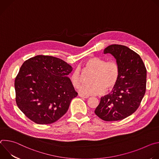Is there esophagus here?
<instances>
[{
	"label": "esophagus",
	"instance_id": "esophagus-1",
	"mask_svg": "<svg viewBox=\"0 0 159 159\" xmlns=\"http://www.w3.org/2000/svg\"><path fill=\"white\" fill-rule=\"evenodd\" d=\"M79 97H80V98H85V99H87V98H89V96H84V95H82V94H79Z\"/></svg>",
	"mask_w": 159,
	"mask_h": 159
}]
</instances>
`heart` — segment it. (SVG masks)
<instances>
[{
    "label": "heart",
    "instance_id": "heart-1",
    "mask_svg": "<svg viewBox=\"0 0 159 159\" xmlns=\"http://www.w3.org/2000/svg\"><path fill=\"white\" fill-rule=\"evenodd\" d=\"M85 69L94 72L91 82L93 84L82 85L79 93L84 96H97L112 90L117 84L120 76V68L118 63L113 60L106 61L105 60L94 57L89 58L84 63ZM72 85L78 89L82 83V74L79 68L76 69L70 75Z\"/></svg>",
    "mask_w": 159,
    "mask_h": 159
}]
</instances>
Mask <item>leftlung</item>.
<instances>
[{"label": "left lung", "mask_w": 159, "mask_h": 159, "mask_svg": "<svg viewBox=\"0 0 159 159\" xmlns=\"http://www.w3.org/2000/svg\"><path fill=\"white\" fill-rule=\"evenodd\" d=\"M104 53L115 58L120 76L111 93L101 98L94 112L104 121L121 120L132 115L140 105L146 91L147 69L140 55L124 45H109Z\"/></svg>", "instance_id": "1"}]
</instances>
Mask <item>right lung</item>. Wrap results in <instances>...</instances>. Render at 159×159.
Instances as JSON below:
<instances>
[{
    "label": "right lung",
    "instance_id": "right-lung-1",
    "mask_svg": "<svg viewBox=\"0 0 159 159\" xmlns=\"http://www.w3.org/2000/svg\"><path fill=\"white\" fill-rule=\"evenodd\" d=\"M72 71L69 64L52 56L37 55L25 61L14 82L19 109L37 124L57 121L78 94L68 77Z\"/></svg>",
    "mask_w": 159,
    "mask_h": 159
}]
</instances>
